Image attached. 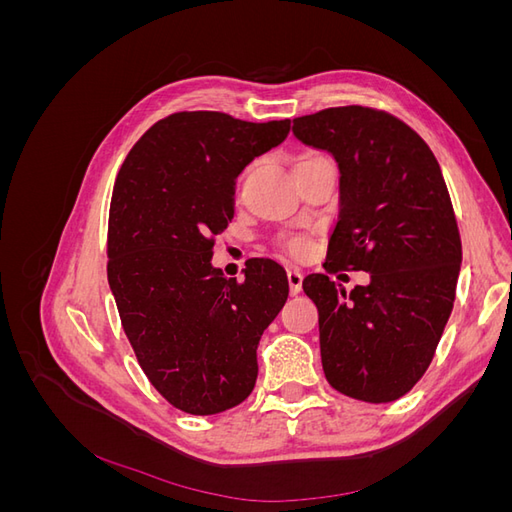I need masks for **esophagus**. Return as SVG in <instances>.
I'll return each instance as SVG.
<instances>
[{
  "mask_svg": "<svg viewBox=\"0 0 512 512\" xmlns=\"http://www.w3.org/2000/svg\"><path fill=\"white\" fill-rule=\"evenodd\" d=\"M286 275H288V284H290V294H299L301 288H303V273H301V269L290 267L286 271Z\"/></svg>",
  "mask_w": 512,
  "mask_h": 512,
  "instance_id": "34e87169",
  "label": "esophagus"
}]
</instances>
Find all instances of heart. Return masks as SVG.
<instances>
[{"label":"heart","instance_id":"obj_1","mask_svg":"<svg viewBox=\"0 0 512 512\" xmlns=\"http://www.w3.org/2000/svg\"><path fill=\"white\" fill-rule=\"evenodd\" d=\"M309 160V158H307ZM286 247L292 254H303L305 252V241L301 237H292L286 241Z\"/></svg>","mask_w":512,"mask_h":512}]
</instances>
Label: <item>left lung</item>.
<instances>
[{
    "label": "left lung",
    "mask_w": 512,
    "mask_h": 512,
    "mask_svg": "<svg viewBox=\"0 0 512 512\" xmlns=\"http://www.w3.org/2000/svg\"><path fill=\"white\" fill-rule=\"evenodd\" d=\"M292 132L339 168L327 271H365L346 294L312 273L322 369L335 391L389 404L427 371L453 312L461 239L440 164L404 121L367 106L297 117Z\"/></svg>",
    "instance_id": "1"
}]
</instances>
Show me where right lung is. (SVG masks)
Listing matches in <instances>:
<instances>
[{
	"instance_id": "1",
	"label": "right lung",
	"mask_w": 512,
	"mask_h": 512,
	"mask_svg": "<svg viewBox=\"0 0 512 512\" xmlns=\"http://www.w3.org/2000/svg\"><path fill=\"white\" fill-rule=\"evenodd\" d=\"M288 132L290 119L175 113L141 136L117 175L108 286L145 376L188 414H218L252 393L258 342L288 299L275 260L252 258L243 282L211 265L241 170Z\"/></svg>"
}]
</instances>
